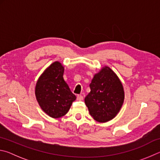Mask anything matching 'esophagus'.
<instances>
[{"label":"esophagus","instance_id":"esophagus-1","mask_svg":"<svg viewBox=\"0 0 160 160\" xmlns=\"http://www.w3.org/2000/svg\"><path fill=\"white\" fill-rule=\"evenodd\" d=\"M77 99L79 100V101H82L83 99V96L82 95H80V94H78L77 96Z\"/></svg>","mask_w":160,"mask_h":160}]
</instances>
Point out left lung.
<instances>
[{
	"label": "left lung",
	"mask_w": 160,
	"mask_h": 160,
	"mask_svg": "<svg viewBox=\"0 0 160 160\" xmlns=\"http://www.w3.org/2000/svg\"><path fill=\"white\" fill-rule=\"evenodd\" d=\"M85 102L94 120L104 123L114 118L124 100L122 84L113 70L104 67L94 75Z\"/></svg>",
	"instance_id": "8db88e82"
}]
</instances>
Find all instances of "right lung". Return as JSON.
Instances as JSON below:
<instances>
[{
  "label": "right lung",
  "mask_w": 160,
  "mask_h": 160,
  "mask_svg": "<svg viewBox=\"0 0 160 160\" xmlns=\"http://www.w3.org/2000/svg\"><path fill=\"white\" fill-rule=\"evenodd\" d=\"M64 68L56 61L45 70L38 80L35 94L42 110L54 118L66 115L76 96L63 79Z\"/></svg>",
  "instance_id": "right-lung-1"
}]
</instances>
